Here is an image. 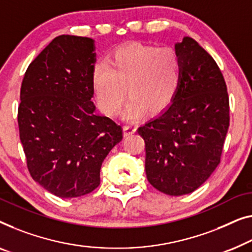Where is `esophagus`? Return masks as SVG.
<instances>
[{"label":"esophagus","mask_w":252,"mask_h":252,"mask_svg":"<svg viewBox=\"0 0 252 252\" xmlns=\"http://www.w3.org/2000/svg\"><path fill=\"white\" fill-rule=\"evenodd\" d=\"M123 129H124V136H129V135H132L136 132L137 127L135 125H126L124 126Z\"/></svg>","instance_id":"34e87169"}]
</instances>
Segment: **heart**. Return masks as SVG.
I'll use <instances>...</instances> for the list:
<instances>
[{"mask_svg": "<svg viewBox=\"0 0 252 252\" xmlns=\"http://www.w3.org/2000/svg\"><path fill=\"white\" fill-rule=\"evenodd\" d=\"M180 57L171 47L130 44L112 54L110 64L94 65L92 82L97 104L105 115L115 117L130 99L124 117L136 120L147 110L156 114L174 100L181 83Z\"/></svg>", "mask_w": 252, "mask_h": 252, "instance_id": "1", "label": "heart"}]
</instances>
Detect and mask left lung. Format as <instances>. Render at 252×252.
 <instances>
[{"label":"left lung","mask_w":252,"mask_h":252,"mask_svg":"<svg viewBox=\"0 0 252 252\" xmlns=\"http://www.w3.org/2000/svg\"><path fill=\"white\" fill-rule=\"evenodd\" d=\"M181 83L174 100L137 132L145 142V173L168 195L189 194L220 162L229 126L223 74L213 57L191 37L175 44Z\"/></svg>","instance_id":"obj_1"}]
</instances>
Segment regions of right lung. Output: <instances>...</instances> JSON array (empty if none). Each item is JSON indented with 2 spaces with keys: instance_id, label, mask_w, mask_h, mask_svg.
Wrapping results in <instances>:
<instances>
[{
  "instance_id": "right-lung-1",
  "label": "right lung",
  "mask_w": 252,
  "mask_h": 252,
  "mask_svg": "<svg viewBox=\"0 0 252 252\" xmlns=\"http://www.w3.org/2000/svg\"><path fill=\"white\" fill-rule=\"evenodd\" d=\"M94 41L60 35L25 72L19 136L31 176L52 194L78 198L100 185L102 162L123 138L122 126L95 114Z\"/></svg>"
}]
</instances>
